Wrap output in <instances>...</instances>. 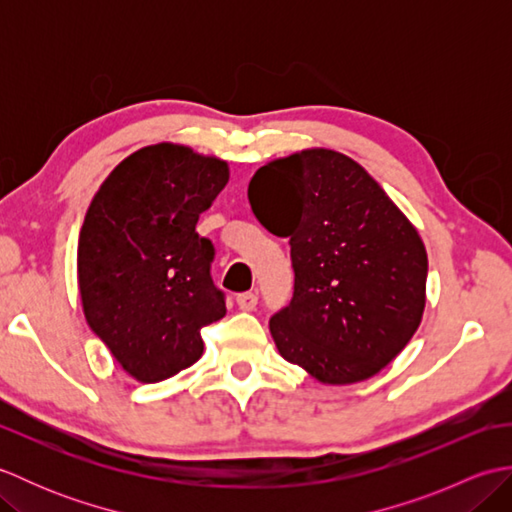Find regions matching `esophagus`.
Returning a JSON list of instances; mask_svg holds the SVG:
<instances>
[{
  "mask_svg": "<svg viewBox=\"0 0 512 512\" xmlns=\"http://www.w3.org/2000/svg\"><path fill=\"white\" fill-rule=\"evenodd\" d=\"M237 306H239V310H244V312L255 310L257 295H255V292H242V295H237Z\"/></svg>",
  "mask_w": 512,
  "mask_h": 512,
  "instance_id": "esophagus-1",
  "label": "esophagus"
}]
</instances>
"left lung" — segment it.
<instances>
[{
	"label": "left lung",
	"instance_id": "8db88e82",
	"mask_svg": "<svg viewBox=\"0 0 512 512\" xmlns=\"http://www.w3.org/2000/svg\"><path fill=\"white\" fill-rule=\"evenodd\" d=\"M248 200L270 233L290 237L295 292L270 319L279 354L328 385L394 361L420 325L429 266L380 184L339 151L308 149L259 169Z\"/></svg>",
	"mask_w": 512,
	"mask_h": 512
}]
</instances>
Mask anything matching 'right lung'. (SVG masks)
<instances>
[{
    "instance_id": "right-lung-1",
    "label": "right lung",
    "mask_w": 512,
    "mask_h": 512,
    "mask_svg": "<svg viewBox=\"0 0 512 512\" xmlns=\"http://www.w3.org/2000/svg\"><path fill=\"white\" fill-rule=\"evenodd\" d=\"M226 182L224 160L151 145L107 176L85 215L76 257L85 319L140 383L198 361L200 330L226 314L213 242L195 231Z\"/></svg>"
}]
</instances>
